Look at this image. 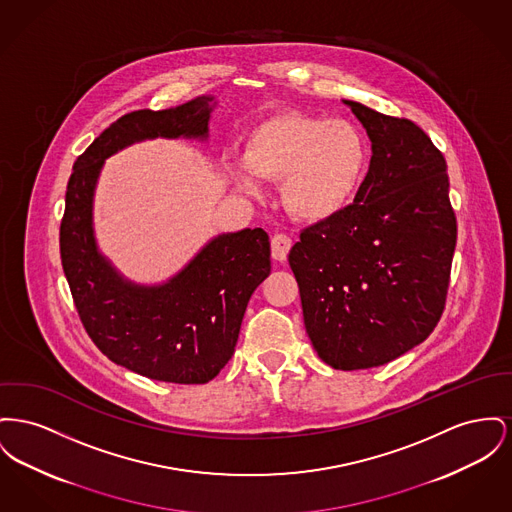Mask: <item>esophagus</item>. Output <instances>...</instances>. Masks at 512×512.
<instances>
[{
    "instance_id": "34e87169",
    "label": "esophagus",
    "mask_w": 512,
    "mask_h": 512,
    "mask_svg": "<svg viewBox=\"0 0 512 512\" xmlns=\"http://www.w3.org/2000/svg\"><path fill=\"white\" fill-rule=\"evenodd\" d=\"M290 247H292V240H290L286 234H276V236H272V259L284 263L286 257H288V253H290Z\"/></svg>"
}]
</instances>
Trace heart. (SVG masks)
Listing matches in <instances>:
<instances>
[{"mask_svg":"<svg viewBox=\"0 0 512 512\" xmlns=\"http://www.w3.org/2000/svg\"><path fill=\"white\" fill-rule=\"evenodd\" d=\"M365 168L367 143L352 121L288 110L247 135L243 164L228 162L226 174L249 197L263 195L259 180L280 181L282 207L317 224L354 201Z\"/></svg>","mask_w":512,"mask_h":512,"instance_id":"1","label":"heart"}]
</instances>
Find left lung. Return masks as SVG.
Segmentation results:
<instances>
[{"label":"left lung","mask_w":512,"mask_h":512,"mask_svg":"<svg viewBox=\"0 0 512 512\" xmlns=\"http://www.w3.org/2000/svg\"><path fill=\"white\" fill-rule=\"evenodd\" d=\"M371 141L356 199L305 228L288 261L305 331L334 369L379 367L437 327L449 290L456 216L447 162L414 121L342 100Z\"/></svg>","instance_id":"left-lung-1"}]
</instances>
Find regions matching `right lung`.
I'll list each match as a JSON object with an SVG mask.
<instances>
[{
    "label": "right lung",
    "instance_id": "1",
    "mask_svg": "<svg viewBox=\"0 0 512 512\" xmlns=\"http://www.w3.org/2000/svg\"><path fill=\"white\" fill-rule=\"evenodd\" d=\"M214 106L212 96H199L170 110L121 116L77 158L65 193L61 265L85 331L108 360L164 383H209L234 356L247 301L271 274L269 234H220L166 282L137 284L98 251L94 189L104 160L133 143L207 141Z\"/></svg>",
    "mask_w": 512,
    "mask_h": 512
}]
</instances>
